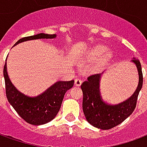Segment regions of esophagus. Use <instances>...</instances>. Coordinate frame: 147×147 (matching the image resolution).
Returning <instances> with one entry per match:
<instances>
[{
	"instance_id": "esophagus-1",
	"label": "esophagus",
	"mask_w": 147,
	"mask_h": 147,
	"mask_svg": "<svg viewBox=\"0 0 147 147\" xmlns=\"http://www.w3.org/2000/svg\"><path fill=\"white\" fill-rule=\"evenodd\" d=\"M82 83H83V81H82V80H80V79H76V80H75V85L76 86H81Z\"/></svg>"
}]
</instances>
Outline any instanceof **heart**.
I'll return each mask as SVG.
<instances>
[{"label":"heart","instance_id":"1","mask_svg":"<svg viewBox=\"0 0 147 147\" xmlns=\"http://www.w3.org/2000/svg\"><path fill=\"white\" fill-rule=\"evenodd\" d=\"M110 53H108V48L105 45H97L90 50L89 58L92 61H100L106 62L111 57Z\"/></svg>","mask_w":147,"mask_h":147}]
</instances>
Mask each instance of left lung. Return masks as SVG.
I'll return each mask as SVG.
<instances>
[{"label": "left lung", "instance_id": "obj_1", "mask_svg": "<svg viewBox=\"0 0 147 147\" xmlns=\"http://www.w3.org/2000/svg\"><path fill=\"white\" fill-rule=\"evenodd\" d=\"M131 62L137 67L139 83L134 94L123 102L110 104L103 99L100 91V82L103 72L90 76L87 80L81 85L83 94V113L86 120L92 126L102 130L111 129L122 123L135 110L143 79L139 60L134 57Z\"/></svg>", "mask_w": 147, "mask_h": 147}]
</instances>
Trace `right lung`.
<instances>
[{
	"label": "right lung",
	"instance_id": "add662e5",
	"mask_svg": "<svg viewBox=\"0 0 147 147\" xmlns=\"http://www.w3.org/2000/svg\"><path fill=\"white\" fill-rule=\"evenodd\" d=\"M57 34L40 33L20 39L16 44L30 40L55 38ZM5 90L8 102L25 121L33 125H42L55 118L61 109L67 90L74 85V80L58 81L38 95L31 96L18 90L11 83L7 71V63L4 66Z\"/></svg>",
	"mask_w": 147,
	"mask_h": 147
}]
</instances>
